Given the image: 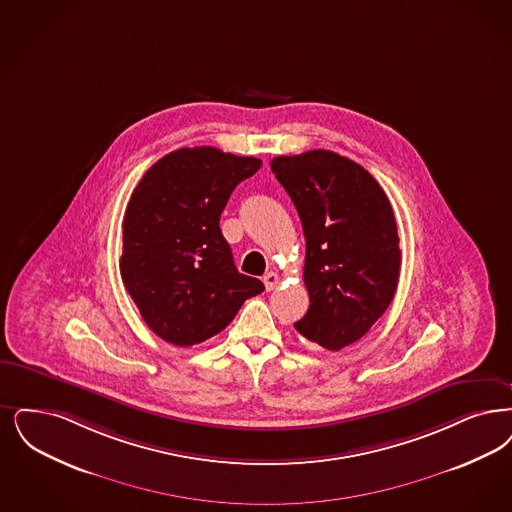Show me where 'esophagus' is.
<instances>
[{
	"mask_svg": "<svg viewBox=\"0 0 512 512\" xmlns=\"http://www.w3.org/2000/svg\"><path fill=\"white\" fill-rule=\"evenodd\" d=\"M263 282H265L266 291H272V289H276L278 284H280V276L276 272H268L265 278H263Z\"/></svg>",
	"mask_w": 512,
	"mask_h": 512,
	"instance_id": "34e87169",
	"label": "esophagus"
}]
</instances>
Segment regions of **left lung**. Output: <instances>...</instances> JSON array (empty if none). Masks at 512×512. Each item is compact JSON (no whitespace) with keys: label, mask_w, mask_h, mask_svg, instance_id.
Instances as JSON below:
<instances>
[{"label":"left lung","mask_w":512,"mask_h":512,"mask_svg":"<svg viewBox=\"0 0 512 512\" xmlns=\"http://www.w3.org/2000/svg\"><path fill=\"white\" fill-rule=\"evenodd\" d=\"M295 205L305 240L308 312L295 329L328 350L358 341L389 308L400 238L389 198L362 165L331 150L270 162Z\"/></svg>","instance_id":"left-lung-1"}]
</instances>
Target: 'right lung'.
I'll list each match as a JSON object with an SVG mask.
<instances>
[{"label":"right lung","instance_id":"add662e5","mask_svg":"<svg viewBox=\"0 0 512 512\" xmlns=\"http://www.w3.org/2000/svg\"><path fill=\"white\" fill-rule=\"evenodd\" d=\"M261 165L213 146L179 148L133 190L123 215V286L167 343H204L265 291L261 280L238 272L219 226L232 190Z\"/></svg>","mask_w":512,"mask_h":512}]
</instances>
